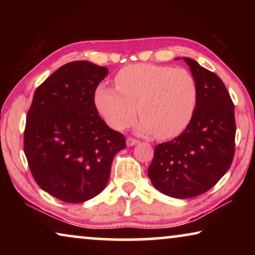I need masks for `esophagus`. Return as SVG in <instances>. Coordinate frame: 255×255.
Here are the masks:
<instances>
[{
  "label": "esophagus",
  "mask_w": 255,
  "mask_h": 255,
  "mask_svg": "<svg viewBox=\"0 0 255 255\" xmlns=\"http://www.w3.org/2000/svg\"><path fill=\"white\" fill-rule=\"evenodd\" d=\"M138 142H139V141L137 140V139H134V138H130V137H128V138L127 139V145H128V146L137 145Z\"/></svg>",
  "instance_id": "1"
}]
</instances>
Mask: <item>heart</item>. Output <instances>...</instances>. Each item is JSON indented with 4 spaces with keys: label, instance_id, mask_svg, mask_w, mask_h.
Here are the masks:
<instances>
[{
    "label": "heart",
    "instance_id": "obj_1",
    "mask_svg": "<svg viewBox=\"0 0 255 255\" xmlns=\"http://www.w3.org/2000/svg\"><path fill=\"white\" fill-rule=\"evenodd\" d=\"M116 88L101 83L94 92V106L107 124L123 130L133 123L140 133L160 139L176 137L186 130L197 103V83L184 68L134 64L115 76Z\"/></svg>",
    "mask_w": 255,
    "mask_h": 255
}]
</instances>
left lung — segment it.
<instances>
[{
  "label": "left lung",
  "instance_id": "1",
  "mask_svg": "<svg viewBox=\"0 0 255 255\" xmlns=\"http://www.w3.org/2000/svg\"><path fill=\"white\" fill-rule=\"evenodd\" d=\"M197 83V103L179 137L155 146L147 169L155 189L190 198L211 189L228 172L235 155V106L219 76L183 58Z\"/></svg>",
  "mask_w": 255,
  "mask_h": 255
}]
</instances>
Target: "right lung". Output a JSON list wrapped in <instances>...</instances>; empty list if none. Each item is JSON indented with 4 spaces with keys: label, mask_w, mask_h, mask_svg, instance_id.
I'll list each match as a JSON object with an SVG mask.
<instances>
[{
    "label": "right lung",
    "mask_w": 255,
    "mask_h": 255,
    "mask_svg": "<svg viewBox=\"0 0 255 255\" xmlns=\"http://www.w3.org/2000/svg\"><path fill=\"white\" fill-rule=\"evenodd\" d=\"M107 67L89 61L61 66L34 92L26 115L24 153L41 189L82 203L106 188L114 156L125 138L108 127L94 106Z\"/></svg>",
    "instance_id": "obj_1"
}]
</instances>
